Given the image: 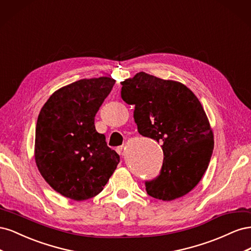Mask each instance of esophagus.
I'll list each match as a JSON object with an SVG mask.
<instances>
[{
    "mask_svg": "<svg viewBox=\"0 0 251 251\" xmlns=\"http://www.w3.org/2000/svg\"><path fill=\"white\" fill-rule=\"evenodd\" d=\"M124 149H125V147L124 146H120V147H118L117 149H116V151L118 154H123V151H124Z\"/></svg>",
    "mask_w": 251,
    "mask_h": 251,
    "instance_id": "obj_1",
    "label": "esophagus"
}]
</instances>
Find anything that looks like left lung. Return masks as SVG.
Here are the masks:
<instances>
[{
  "mask_svg": "<svg viewBox=\"0 0 251 251\" xmlns=\"http://www.w3.org/2000/svg\"><path fill=\"white\" fill-rule=\"evenodd\" d=\"M121 98L134 105V120L144 137L160 142L163 164L146 182L153 198L172 201L199 183L214 150V134L201 102L183 83L139 72L121 81Z\"/></svg>",
  "mask_w": 251,
  "mask_h": 251,
  "instance_id": "1",
  "label": "left lung"
}]
</instances>
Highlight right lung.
<instances>
[{"label":"right lung","instance_id":"add662e5","mask_svg":"<svg viewBox=\"0 0 251 251\" xmlns=\"http://www.w3.org/2000/svg\"><path fill=\"white\" fill-rule=\"evenodd\" d=\"M114 83L115 79L107 76L72 82L56 90L39 114L35 163L45 181L66 198H93L119 163V155L94 125Z\"/></svg>","mask_w":251,"mask_h":251}]
</instances>
